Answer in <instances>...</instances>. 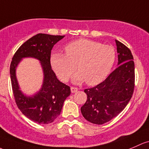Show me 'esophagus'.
<instances>
[{"mask_svg":"<svg viewBox=\"0 0 149 149\" xmlns=\"http://www.w3.org/2000/svg\"><path fill=\"white\" fill-rule=\"evenodd\" d=\"M70 91H71V93H76V92L78 91V88L76 87H71L70 88Z\"/></svg>","mask_w":149,"mask_h":149,"instance_id":"34e87169","label":"esophagus"}]
</instances>
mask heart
Segmentation results:
<instances>
[{
	"instance_id": "1",
	"label": "heart",
	"mask_w": 149,
	"mask_h": 149,
	"mask_svg": "<svg viewBox=\"0 0 149 149\" xmlns=\"http://www.w3.org/2000/svg\"><path fill=\"white\" fill-rule=\"evenodd\" d=\"M65 50V54L54 53L51 57L52 68L63 82L69 80L77 65L79 72L73 76V82L86 81L88 85H96L106 79L116 61L113 47L88 39L71 42Z\"/></svg>"
}]
</instances>
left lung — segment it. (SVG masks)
I'll list each match as a JSON object with an SVG mask.
<instances>
[{"label": "left lung", "instance_id": "left-lung-1", "mask_svg": "<svg viewBox=\"0 0 149 149\" xmlns=\"http://www.w3.org/2000/svg\"><path fill=\"white\" fill-rule=\"evenodd\" d=\"M118 65L105 81L84 90L87 100L81 108L88 121L101 125L118 115L132 97L135 83L134 57L128 47L115 40Z\"/></svg>", "mask_w": 149, "mask_h": 149}]
</instances>
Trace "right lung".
<instances>
[{"label":"right lung","mask_w":149,"mask_h":149,"mask_svg":"<svg viewBox=\"0 0 149 149\" xmlns=\"http://www.w3.org/2000/svg\"><path fill=\"white\" fill-rule=\"evenodd\" d=\"M63 38L64 36L37 34L19 47L10 63V80L17 106L28 118L39 124L52 123L60 115L64 101L70 94V87L58 80L51 65V50ZM27 57L40 61L45 76L42 88L32 97L22 93L15 76L17 64Z\"/></svg>","instance_id":"add662e5"}]
</instances>
